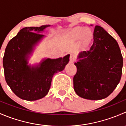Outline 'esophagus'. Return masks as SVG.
<instances>
[{
	"instance_id": "1",
	"label": "esophagus",
	"mask_w": 126,
	"mask_h": 126,
	"mask_svg": "<svg viewBox=\"0 0 126 126\" xmlns=\"http://www.w3.org/2000/svg\"><path fill=\"white\" fill-rule=\"evenodd\" d=\"M69 61H70L71 63H73L76 61V57H75L74 55L73 54H71L70 56V58H69Z\"/></svg>"
}]
</instances>
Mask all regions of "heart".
Segmentation results:
<instances>
[{"label":"heart","mask_w":126,"mask_h":126,"mask_svg":"<svg viewBox=\"0 0 126 126\" xmlns=\"http://www.w3.org/2000/svg\"><path fill=\"white\" fill-rule=\"evenodd\" d=\"M71 36L74 39H79L81 36L85 43H87L91 37V33L88 32L87 29L84 30V28L78 27L71 32Z\"/></svg>","instance_id":"1"}]
</instances>
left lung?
Segmentation results:
<instances>
[{
  "instance_id": "8db88e82",
  "label": "left lung",
  "mask_w": 126,
  "mask_h": 126,
  "mask_svg": "<svg viewBox=\"0 0 126 126\" xmlns=\"http://www.w3.org/2000/svg\"><path fill=\"white\" fill-rule=\"evenodd\" d=\"M93 44L79 55L74 64V89L80 97L99 100L108 97L120 81L123 59L115 38L101 26H95Z\"/></svg>"
}]
</instances>
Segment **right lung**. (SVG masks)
I'll return each instance as SVG.
<instances>
[{
  "instance_id": "1",
  "label": "right lung",
  "mask_w": 126,
  "mask_h": 126,
  "mask_svg": "<svg viewBox=\"0 0 126 126\" xmlns=\"http://www.w3.org/2000/svg\"><path fill=\"white\" fill-rule=\"evenodd\" d=\"M49 25L24 27L8 42L3 58L5 80L13 92L26 101H36L46 96L53 76L63 71L69 56L57 59L46 58L39 64H28L29 55L44 35L39 34Z\"/></svg>"
}]
</instances>
